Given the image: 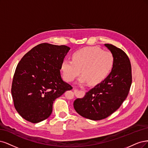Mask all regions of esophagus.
<instances>
[{"label":"esophagus","instance_id":"obj_1","mask_svg":"<svg viewBox=\"0 0 148 148\" xmlns=\"http://www.w3.org/2000/svg\"><path fill=\"white\" fill-rule=\"evenodd\" d=\"M77 92V89H75V88H74V93H76Z\"/></svg>","mask_w":148,"mask_h":148}]
</instances>
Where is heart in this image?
Returning <instances> with one entry per match:
<instances>
[{"label": "heart", "mask_w": 148, "mask_h": 148, "mask_svg": "<svg viewBox=\"0 0 148 148\" xmlns=\"http://www.w3.org/2000/svg\"><path fill=\"white\" fill-rule=\"evenodd\" d=\"M115 63V58L110 51H104L98 47H85L75 51L72 60L65 58L61 68L64 78L71 82L80 73L81 82L90 81L92 84L101 82L111 73Z\"/></svg>", "instance_id": "b5f03b06"}]
</instances>
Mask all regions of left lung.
Wrapping results in <instances>:
<instances>
[{
  "mask_svg": "<svg viewBox=\"0 0 148 148\" xmlns=\"http://www.w3.org/2000/svg\"><path fill=\"white\" fill-rule=\"evenodd\" d=\"M104 45L115 58L111 73L84 98L74 102L76 112L93 121L105 119L120 108L128 96L132 82L131 64L127 54L112 44Z\"/></svg>",
  "mask_w": 148,
  "mask_h": 148,
  "instance_id": "8db88e82",
  "label": "left lung"
}]
</instances>
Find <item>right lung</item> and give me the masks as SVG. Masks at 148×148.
<instances>
[{
  "instance_id": "obj_1",
  "label": "right lung",
  "mask_w": 148,
  "mask_h": 148,
  "mask_svg": "<svg viewBox=\"0 0 148 148\" xmlns=\"http://www.w3.org/2000/svg\"><path fill=\"white\" fill-rule=\"evenodd\" d=\"M70 48L47 43L37 45L23 56L13 75L14 106L25 120L33 123L48 118L55 100L73 87L63 80L61 63Z\"/></svg>"
}]
</instances>
